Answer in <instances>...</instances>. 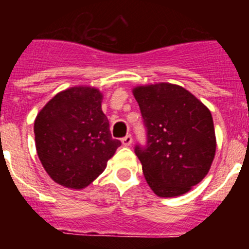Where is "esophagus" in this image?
<instances>
[{
  "label": "esophagus",
  "instance_id": "34e87169",
  "mask_svg": "<svg viewBox=\"0 0 249 249\" xmlns=\"http://www.w3.org/2000/svg\"><path fill=\"white\" fill-rule=\"evenodd\" d=\"M122 144H123V146H126V147L131 146V144H132V136L127 135L126 137H123L122 138Z\"/></svg>",
  "mask_w": 249,
  "mask_h": 249
}]
</instances>
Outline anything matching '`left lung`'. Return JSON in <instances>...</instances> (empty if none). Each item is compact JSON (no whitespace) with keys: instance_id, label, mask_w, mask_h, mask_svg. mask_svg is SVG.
Wrapping results in <instances>:
<instances>
[{"instance_id":"left-lung-1","label":"left lung","mask_w":249,"mask_h":249,"mask_svg":"<svg viewBox=\"0 0 249 249\" xmlns=\"http://www.w3.org/2000/svg\"><path fill=\"white\" fill-rule=\"evenodd\" d=\"M132 92L147 129V146L135 148L147 183L160 197L184 195L206 177L214 158L211 111L172 83L137 86Z\"/></svg>"}]
</instances>
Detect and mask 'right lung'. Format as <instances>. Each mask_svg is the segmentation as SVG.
Listing matches in <instances>:
<instances>
[{"mask_svg": "<svg viewBox=\"0 0 249 249\" xmlns=\"http://www.w3.org/2000/svg\"><path fill=\"white\" fill-rule=\"evenodd\" d=\"M102 100L100 89L74 86L58 92L37 114V155L56 183L72 190L86 188L121 146L112 138Z\"/></svg>", "mask_w": 249, "mask_h": 249, "instance_id": "add662e5", "label": "right lung"}]
</instances>
